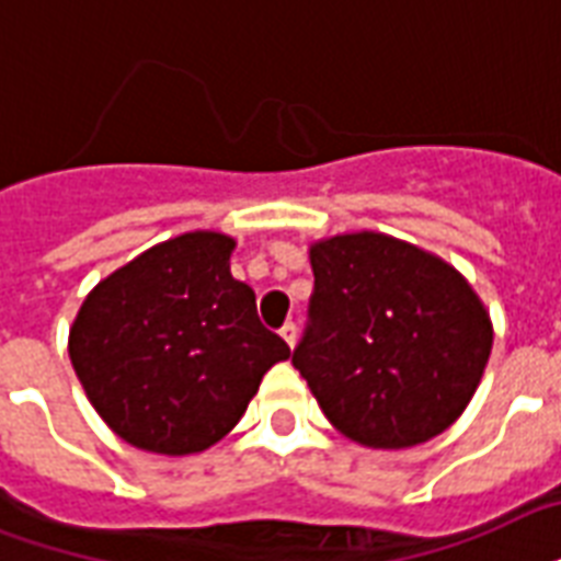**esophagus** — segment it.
Instances as JSON below:
<instances>
[{
  "label": "esophagus",
  "mask_w": 561,
  "mask_h": 561,
  "mask_svg": "<svg viewBox=\"0 0 561 561\" xmlns=\"http://www.w3.org/2000/svg\"><path fill=\"white\" fill-rule=\"evenodd\" d=\"M279 335H282V341H285V344H288L290 350L297 347V337H299V335H297V327H294V323H285V327H282Z\"/></svg>",
  "instance_id": "obj_1"
}]
</instances>
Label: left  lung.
I'll use <instances>...</instances> for the list:
<instances>
[{
	"mask_svg": "<svg viewBox=\"0 0 561 561\" xmlns=\"http://www.w3.org/2000/svg\"><path fill=\"white\" fill-rule=\"evenodd\" d=\"M314 294L294 367L329 423L370 450H405L459 421L489 365L480 294L435 252L382 232L309 247Z\"/></svg>",
	"mask_w": 561,
	"mask_h": 561,
	"instance_id": "8db88e82",
	"label": "left lung"
}]
</instances>
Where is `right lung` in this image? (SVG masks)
<instances>
[{
    "label": "right lung",
    "instance_id": "obj_1",
    "mask_svg": "<svg viewBox=\"0 0 561 561\" xmlns=\"http://www.w3.org/2000/svg\"><path fill=\"white\" fill-rule=\"evenodd\" d=\"M232 250L234 238L211 229L156 243L105 276L72 320L67 347L84 394L138 450H208L290 358L229 271Z\"/></svg>",
    "mask_w": 561,
    "mask_h": 561
}]
</instances>
